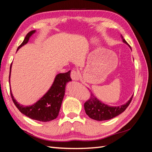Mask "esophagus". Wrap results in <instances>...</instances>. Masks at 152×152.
<instances>
[{
    "label": "esophagus",
    "mask_w": 152,
    "mask_h": 152,
    "mask_svg": "<svg viewBox=\"0 0 152 152\" xmlns=\"http://www.w3.org/2000/svg\"><path fill=\"white\" fill-rule=\"evenodd\" d=\"M71 78L73 80H79L80 79V75L77 71L72 70L71 72Z\"/></svg>",
    "instance_id": "esophagus-1"
}]
</instances>
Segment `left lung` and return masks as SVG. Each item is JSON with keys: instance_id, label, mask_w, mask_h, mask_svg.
Wrapping results in <instances>:
<instances>
[{"instance_id": "left-lung-1", "label": "left lung", "mask_w": 152, "mask_h": 152, "mask_svg": "<svg viewBox=\"0 0 152 152\" xmlns=\"http://www.w3.org/2000/svg\"><path fill=\"white\" fill-rule=\"evenodd\" d=\"M121 36L123 42L127 44L131 49L130 45L123 38L122 35H121ZM91 94V98L84 103V110L86 114L90 118L98 121L110 120L124 112L129 105L133 97L132 95L129 100H128L125 104L118 106V107H112V106L103 103L102 101L99 100L92 93V91Z\"/></svg>"}]
</instances>
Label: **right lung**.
Masks as SVG:
<instances>
[{"instance_id": "right-lung-1", "label": "right lung", "mask_w": 152, "mask_h": 152, "mask_svg": "<svg viewBox=\"0 0 152 152\" xmlns=\"http://www.w3.org/2000/svg\"><path fill=\"white\" fill-rule=\"evenodd\" d=\"M36 30H32L26 35L23 42L18 48L17 51L20 48L28 43L31 35L34 34ZM12 64V63H11L10 66V80H9L10 84ZM70 81H72L70 71L64 73H59L55 77L53 83L47 93L34 104L26 106V107L20 104L14 98L10 84L11 98L17 108L26 117L40 122H49L54 120L58 116L59 110H60L64 96H65L66 85L68 82Z\"/></svg>"}]
</instances>
